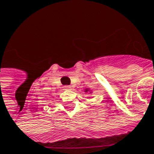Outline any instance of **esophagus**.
<instances>
[{
	"label": "esophagus",
	"mask_w": 154,
	"mask_h": 154,
	"mask_svg": "<svg viewBox=\"0 0 154 154\" xmlns=\"http://www.w3.org/2000/svg\"><path fill=\"white\" fill-rule=\"evenodd\" d=\"M70 88H71V87L69 86V85H66V86H64V89H65V90H68V89H70Z\"/></svg>",
	"instance_id": "34e87169"
}]
</instances>
